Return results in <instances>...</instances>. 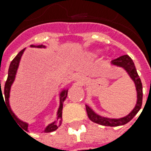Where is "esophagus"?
<instances>
[{"label":"esophagus","instance_id":"1","mask_svg":"<svg viewBox=\"0 0 151 151\" xmlns=\"http://www.w3.org/2000/svg\"><path fill=\"white\" fill-rule=\"evenodd\" d=\"M74 79H75L76 82H78V83H82V82H83V81H84L83 76L81 75V74H77V75H75Z\"/></svg>","mask_w":151,"mask_h":151}]
</instances>
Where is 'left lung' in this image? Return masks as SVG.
<instances>
[{"mask_svg":"<svg viewBox=\"0 0 151 151\" xmlns=\"http://www.w3.org/2000/svg\"><path fill=\"white\" fill-rule=\"evenodd\" d=\"M111 64L114 67L121 68L124 70L127 73V74L129 76L130 79L134 82L135 90H136V104L134 107L131 111L127 115L124 117L115 119V118H108L104 116H101L99 114H97L91 107L85 104L86 111L88 114V116L89 119L93 122L101 124L104 126H110V127H115V126H120L124 125L128 122H129L135 116V114L139 111L141 105H142V98H143V88H142V83L140 78L138 75L137 71L135 68L134 63L133 60L128 56V55H124L116 59L111 61Z\"/></svg>","mask_w":151,"mask_h":151,"instance_id":"left-lung-1","label":"left lung"}]
</instances>
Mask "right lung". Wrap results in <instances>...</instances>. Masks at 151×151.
Masks as SVG:
<instances>
[{"instance_id":"1","label":"right lung","mask_w":151,"mask_h":151,"mask_svg":"<svg viewBox=\"0 0 151 151\" xmlns=\"http://www.w3.org/2000/svg\"><path fill=\"white\" fill-rule=\"evenodd\" d=\"M31 47H37V48H46V46L44 45H38V46H36V45H31L30 46ZM26 48H24L23 50H22L16 56V58H14L11 64L9 67V70H8V77L7 80L6 82V84H5V88H4V95H5V101H6V105L7 107L8 110L11 113V115H12V117L14 118V119L16 120L17 124H18L20 126L23 128L24 129H28L29 124L27 122H25L23 120L20 119L16 114L15 113L12 111L11 105H10V95H11V88H12V86L15 82L16 79V76L17 73V70H18L19 65H20V62L22 59V57L23 55L24 52H25ZM0 88H1V81H0ZM68 88H69V86L68 87H65L63 88L59 93V106L58 109L57 110V114H56V120L53 122L50 123L48 124L45 129L42 130V132L45 133H49L55 131L56 129H58V128L59 127L60 125L62 124V121H63V118H62V114H63V102L66 99V98L68 96ZM3 98L2 95V90L1 88L0 92V98ZM18 125V124H17Z\"/></svg>"}]
</instances>
